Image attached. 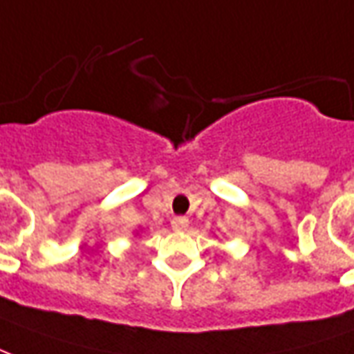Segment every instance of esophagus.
I'll return each mask as SVG.
<instances>
[{
	"label": "esophagus",
	"instance_id": "esophagus-1",
	"mask_svg": "<svg viewBox=\"0 0 354 354\" xmlns=\"http://www.w3.org/2000/svg\"><path fill=\"white\" fill-rule=\"evenodd\" d=\"M171 227L175 231H185V229L189 227V219L185 218V216H177V218L171 219Z\"/></svg>",
	"mask_w": 354,
	"mask_h": 354
}]
</instances>
